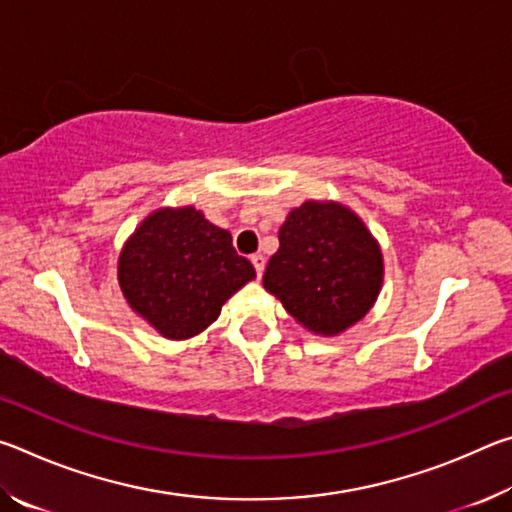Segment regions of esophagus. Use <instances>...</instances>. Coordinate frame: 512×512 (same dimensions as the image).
Returning <instances> with one entry per match:
<instances>
[{
  "label": "esophagus",
  "instance_id": "esophagus-1",
  "mask_svg": "<svg viewBox=\"0 0 512 512\" xmlns=\"http://www.w3.org/2000/svg\"><path fill=\"white\" fill-rule=\"evenodd\" d=\"M250 262H253V266H255L257 277H262V273H264V266H266V259H264V255H262V253H255L253 257H250Z\"/></svg>",
  "mask_w": 512,
  "mask_h": 512
}]
</instances>
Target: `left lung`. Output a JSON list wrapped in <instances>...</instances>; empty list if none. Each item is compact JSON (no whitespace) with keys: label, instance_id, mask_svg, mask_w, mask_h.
<instances>
[{"label":"left lung","instance_id":"obj_1","mask_svg":"<svg viewBox=\"0 0 512 512\" xmlns=\"http://www.w3.org/2000/svg\"><path fill=\"white\" fill-rule=\"evenodd\" d=\"M264 289L318 336H339L377 302L384 282L379 241L348 205L305 201L280 228Z\"/></svg>","mask_w":512,"mask_h":512}]
</instances>
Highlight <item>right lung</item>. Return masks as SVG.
Listing matches in <instances>:
<instances>
[{"mask_svg":"<svg viewBox=\"0 0 512 512\" xmlns=\"http://www.w3.org/2000/svg\"><path fill=\"white\" fill-rule=\"evenodd\" d=\"M117 280L137 316L169 341L201 334L255 268L194 205L158 207L119 253Z\"/></svg>","mask_w":512,"mask_h":512,"instance_id":"add662e5","label":"right lung"}]
</instances>
